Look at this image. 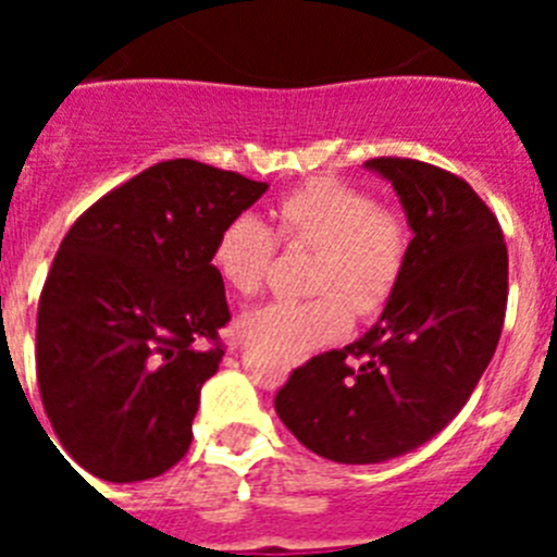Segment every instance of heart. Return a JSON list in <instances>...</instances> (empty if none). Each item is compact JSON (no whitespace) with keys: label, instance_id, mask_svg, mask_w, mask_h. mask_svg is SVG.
Masks as SVG:
<instances>
[{"label":"heart","instance_id":"1","mask_svg":"<svg viewBox=\"0 0 557 557\" xmlns=\"http://www.w3.org/2000/svg\"><path fill=\"white\" fill-rule=\"evenodd\" d=\"M273 220L284 243L314 248L309 289L321 295L250 309L239 321L243 337L298 359L348 332L346 302L362 318L387 307L410 253V231L398 214L339 181H309L275 203ZM273 250V228L243 211L220 228L211 268L231 293L253 295Z\"/></svg>","mask_w":557,"mask_h":557}]
</instances>
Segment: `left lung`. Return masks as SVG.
<instances>
[{"label":"left lung","mask_w":557,"mask_h":557,"mask_svg":"<svg viewBox=\"0 0 557 557\" xmlns=\"http://www.w3.org/2000/svg\"><path fill=\"white\" fill-rule=\"evenodd\" d=\"M366 170L398 195L412 231L396 293L351 346L312 357L275 393V412L309 451L348 466L424 446L466 407L499 343L508 248L469 184L412 159Z\"/></svg>","instance_id":"obj_1"}]
</instances>
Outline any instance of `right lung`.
<instances>
[{
	"label": "right lung",
	"mask_w": 557,
	"mask_h": 557,
	"mask_svg": "<svg viewBox=\"0 0 557 557\" xmlns=\"http://www.w3.org/2000/svg\"><path fill=\"white\" fill-rule=\"evenodd\" d=\"M268 184L191 159L108 191L63 236L38 301L41 401L88 474L139 482L189 451L200 387L223 362L220 228Z\"/></svg>",
	"instance_id": "1"
}]
</instances>
